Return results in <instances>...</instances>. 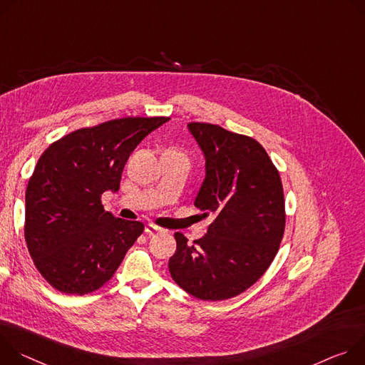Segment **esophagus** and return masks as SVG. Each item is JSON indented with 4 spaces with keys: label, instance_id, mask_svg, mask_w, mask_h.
<instances>
[{
    "label": "esophagus",
    "instance_id": "esophagus-1",
    "mask_svg": "<svg viewBox=\"0 0 365 365\" xmlns=\"http://www.w3.org/2000/svg\"><path fill=\"white\" fill-rule=\"evenodd\" d=\"M145 232H146L148 235H153V233L162 232V227H159V226H156V225H153V223H148V225L145 226Z\"/></svg>",
    "mask_w": 365,
    "mask_h": 365
}]
</instances>
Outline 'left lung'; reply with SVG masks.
Listing matches in <instances>:
<instances>
[{
    "instance_id": "1",
    "label": "left lung",
    "mask_w": 365,
    "mask_h": 365,
    "mask_svg": "<svg viewBox=\"0 0 365 365\" xmlns=\"http://www.w3.org/2000/svg\"><path fill=\"white\" fill-rule=\"evenodd\" d=\"M206 158V178L194 206L213 216L194 240L177 232L168 268L177 284L200 300L244 293L275 258L286 227L284 192L265 149L252 138L217 125L188 123Z\"/></svg>"
}]
</instances>
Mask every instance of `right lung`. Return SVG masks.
<instances>
[{
	"label": "right lung",
	"mask_w": 365,
	"mask_h": 365,
	"mask_svg": "<svg viewBox=\"0 0 365 365\" xmlns=\"http://www.w3.org/2000/svg\"><path fill=\"white\" fill-rule=\"evenodd\" d=\"M170 117H125L78 129L38 158L26 190L24 237L49 284L88 294L113 277L142 235L140 222L106 212L104 191H118L135 148Z\"/></svg>",
	"instance_id": "obj_1"
}]
</instances>
